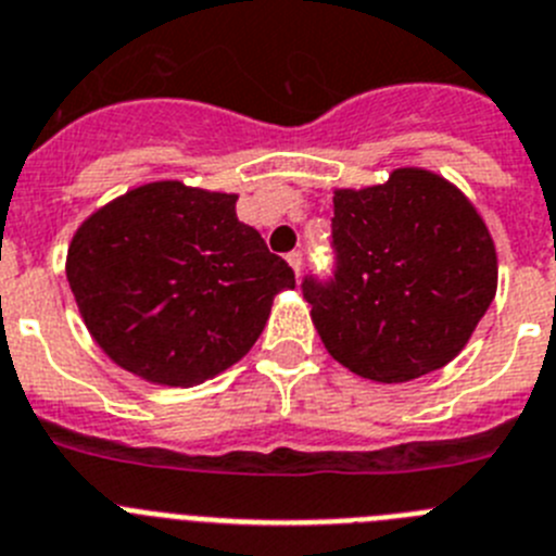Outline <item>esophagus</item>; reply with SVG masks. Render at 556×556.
<instances>
[{
    "label": "esophagus",
    "mask_w": 556,
    "mask_h": 556,
    "mask_svg": "<svg viewBox=\"0 0 556 556\" xmlns=\"http://www.w3.org/2000/svg\"><path fill=\"white\" fill-rule=\"evenodd\" d=\"M285 260H288V266L293 268V274H296V277H299V274H302V263H304L302 252H290Z\"/></svg>",
    "instance_id": "esophagus-1"
}]
</instances>
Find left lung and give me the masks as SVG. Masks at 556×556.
<instances>
[{"label": "left lung", "mask_w": 556, "mask_h": 556, "mask_svg": "<svg viewBox=\"0 0 556 556\" xmlns=\"http://www.w3.org/2000/svg\"><path fill=\"white\" fill-rule=\"evenodd\" d=\"M332 193L338 274L329 288H304L324 349L377 384L452 363L498 288L482 213L457 185L418 166Z\"/></svg>", "instance_id": "8db88e82"}]
</instances>
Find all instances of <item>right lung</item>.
Masks as SVG:
<instances>
[{
    "instance_id": "obj_1",
    "label": "right lung",
    "mask_w": 556,
    "mask_h": 556,
    "mask_svg": "<svg viewBox=\"0 0 556 556\" xmlns=\"http://www.w3.org/2000/svg\"><path fill=\"white\" fill-rule=\"evenodd\" d=\"M235 202L157 179L110 199L72 235L74 302L118 368L172 388L218 377L254 346L279 290L296 288Z\"/></svg>"
}]
</instances>
